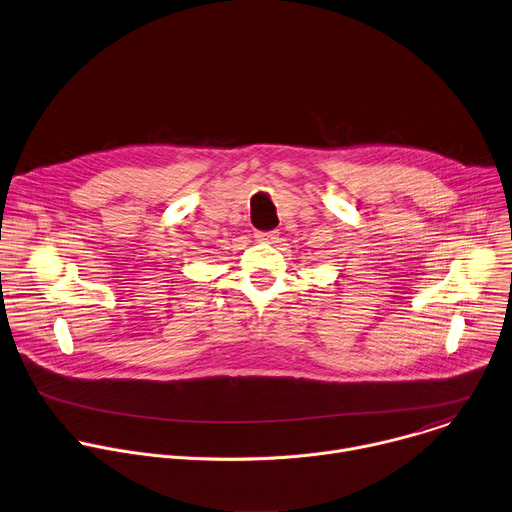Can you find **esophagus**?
Returning <instances> with one entry per match:
<instances>
[{
  "mask_svg": "<svg viewBox=\"0 0 512 512\" xmlns=\"http://www.w3.org/2000/svg\"><path fill=\"white\" fill-rule=\"evenodd\" d=\"M255 239L261 243H273L277 239V231H257Z\"/></svg>",
  "mask_w": 512,
  "mask_h": 512,
  "instance_id": "1",
  "label": "esophagus"
}]
</instances>
